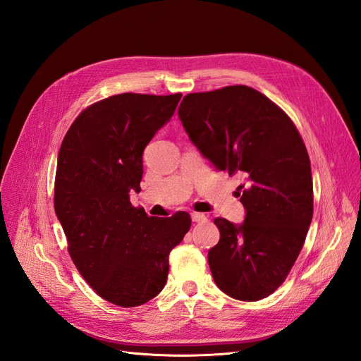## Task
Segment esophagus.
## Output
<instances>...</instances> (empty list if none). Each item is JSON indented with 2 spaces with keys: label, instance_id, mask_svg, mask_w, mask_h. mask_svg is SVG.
Returning a JSON list of instances; mask_svg holds the SVG:
<instances>
[{
  "label": "esophagus",
  "instance_id": "obj_1",
  "mask_svg": "<svg viewBox=\"0 0 361 361\" xmlns=\"http://www.w3.org/2000/svg\"><path fill=\"white\" fill-rule=\"evenodd\" d=\"M191 220L194 223H203L206 220V215L204 214H200V212H192L191 214Z\"/></svg>",
  "mask_w": 361,
  "mask_h": 361
}]
</instances>
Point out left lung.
<instances>
[{
    "mask_svg": "<svg viewBox=\"0 0 361 361\" xmlns=\"http://www.w3.org/2000/svg\"><path fill=\"white\" fill-rule=\"evenodd\" d=\"M192 145L216 170L239 174L243 224L215 218L220 241L207 253L215 285L257 301L297 260L313 216L307 149L288 114L247 85L190 93L178 110Z\"/></svg>",
    "mask_w": 361,
    "mask_h": 361,
    "instance_id": "left-lung-1",
    "label": "left lung"
}]
</instances>
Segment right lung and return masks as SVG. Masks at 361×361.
Returning a JSON list of instances; mask_svg holds the SVG:
<instances>
[{"label": "right lung", "instance_id": "add662e5", "mask_svg": "<svg viewBox=\"0 0 361 361\" xmlns=\"http://www.w3.org/2000/svg\"><path fill=\"white\" fill-rule=\"evenodd\" d=\"M180 97H106L75 118L59 152L54 207L69 255L92 289L120 307L141 305L162 290L170 251L191 227L187 212L149 216L129 200L141 190L143 150Z\"/></svg>", "mask_w": 361, "mask_h": 361}]
</instances>
